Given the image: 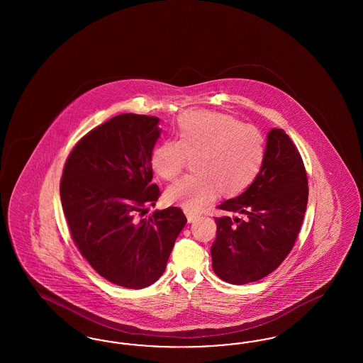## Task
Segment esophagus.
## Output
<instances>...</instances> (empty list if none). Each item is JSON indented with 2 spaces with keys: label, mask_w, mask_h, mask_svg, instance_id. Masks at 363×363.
Masks as SVG:
<instances>
[{
  "label": "esophagus",
  "mask_w": 363,
  "mask_h": 363,
  "mask_svg": "<svg viewBox=\"0 0 363 363\" xmlns=\"http://www.w3.org/2000/svg\"><path fill=\"white\" fill-rule=\"evenodd\" d=\"M185 213H186V218H188L189 223H193L196 220V218L199 216L196 212H190V211H185Z\"/></svg>",
  "instance_id": "34e87169"
}]
</instances>
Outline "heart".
<instances>
[{
	"instance_id": "b5f03b06",
	"label": "heart",
	"mask_w": 363,
	"mask_h": 363,
	"mask_svg": "<svg viewBox=\"0 0 363 363\" xmlns=\"http://www.w3.org/2000/svg\"><path fill=\"white\" fill-rule=\"evenodd\" d=\"M267 155L265 138L253 125L211 110H190L177 126V140L152 151V169L164 181H174L191 159L193 174L166 190V201L196 212L218 191L233 197L259 177Z\"/></svg>"
}]
</instances>
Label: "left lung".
I'll return each instance as SVG.
<instances>
[{
  "label": "left lung",
  "mask_w": 363,
  "mask_h": 363,
  "mask_svg": "<svg viewBox=\"0 0 363 363\" xmlns=\"http://www.w3.org/2000/svg\"><path fill=\"white\" fill-rule=\"evenodd\" d=\"M308 174L298 148L283 129L268 133L267 155L256 181L219 209L211 246L213 272L246 284L275 271L296 241L308 206Z\"/></svg>",
  "instance_id": "left-lung-1"
}]
</instances>
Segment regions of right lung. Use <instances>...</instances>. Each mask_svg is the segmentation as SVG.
I'll list each match as a JSON object with an SVG mask.
<instances>
[{
    "mask_svg": "<svg viewBox=\"0 0 363 363\" xmlns=\"http://www.w3.org/2000/svg\"><path fill=\"white\" fill-rule=\"evenodd\" d=\"M157 122L128 113L94 128L72 148L60 182L70 237L82 256L106 280L133 290L162 277L186 225L178 207L144 218L160 196L151 182Z\"/></svg>",
    "mask_w": 363,
    "mask_h": 363,
    "instance_id": "1",
    "label": "right lung"
}]
</instances>
